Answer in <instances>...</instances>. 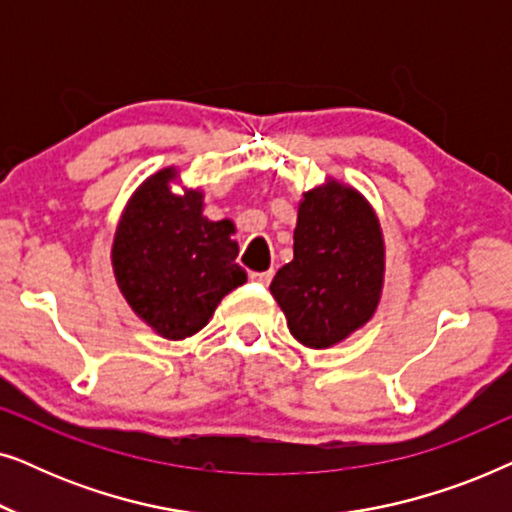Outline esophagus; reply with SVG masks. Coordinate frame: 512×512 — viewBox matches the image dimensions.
Wrapping results in <instances>:
<instances>
[{"label":"esophagus","mask_w":512,"mask_h":512,"mask_svg":"<svg viewBox=\"0 0 512 512\" xmlns=\"http://www.w3.org/2000/svg\"><path fill=\"white\" fill-rule=\"evenodd\" d=\"M272 275H275V272H272V270H265V272H251L249 279H251V282H258V284L268 286V284L272 282Z\"/></svg>","instance_id":"1"}]
</instances>
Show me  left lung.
Masks as SVG:
<instances>
[{
	"label": "left lung",
	"mask_w": 512,
	"mask_h": 512,
	"mask_svg": "<svg viewBox=\"0 0 512 512\" xmlns=\"http://www.w3.org/2000/svg\"><path fill=\"white\" fill-rule=\"evenodd\" d=\"M384 268L373 205L354 186L328 177L300 198L293 261L279 268L270 293L300 345L328 349L375 317Z\"/></svg>",
	"instance_id": "1"
}]
</instances>
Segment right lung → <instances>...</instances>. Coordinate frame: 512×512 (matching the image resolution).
I'll list each match as a JSON object with an SVG mask.
<instances>
[{"instance_id":"add662e5","label":"right lung","mask_w":512,"mask_h":512,"mask_svg":"<svg viewBox=\"0 0 512 512\" xmlns=\"http://www.w3.org/2000/svg\"><path fill=\"white\" fill-rule=\"evenodd\" d=\"M179 170L163 167L130 195L118 219L111 268L132 312L165 340L202 331L223 298L247 282L235 263V223L202 216L205 193L179 186Z\"/></svg>"}]
</instances>
